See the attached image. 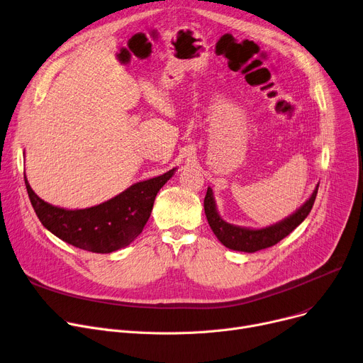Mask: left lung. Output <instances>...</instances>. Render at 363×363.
I'll return each mask as SVG.
<instances>
[{
    "label": "left lung",
    "instance_id": "1",
    "mask_svg": "<svg viewBox=\"0 0 363 363\" xmlns=\"http://www.w3.org/2000/svg\"><path fill=\"white\" fill-rule=\"evenodd\" d=\"M318 186L319 184H316L311 198L299 209H296L291 216L264 228H247V227L234 225L224 221L217 211L216 199H214V195H212L211 187H208L206 196L203 201L205 216L211 230L214 231L217 239L225 247L239 250V252L253 253V252H258L277 245L286 236H289L297 225L302 224V221L309 216V212L313 206V202L318 194Z\"/></svg>",
    "mask_w": 363,
    "mask_h": 363
}]
</instances>
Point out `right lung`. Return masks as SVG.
I'll return each instance as SVG.
<instances>
[{"label": "right lung", "instance_id": "right-lung-1", "mask_svg": "<svg viewBox=\"0 0 363 363\" xmlns=\"http://www.w3.org/2000/svg\"><path fill=\"white\" fill-rule=\"evenodd\" d=\"M174 172L135 183L110 201L84 209L54 206L35 194L26 176L25 184L39 221L54 236L83 250L111 253L129 246L142 233L157 194Z\"/></svg>", "mask_w": 363, "mask_h": 363}]
</instances>
